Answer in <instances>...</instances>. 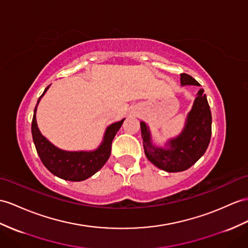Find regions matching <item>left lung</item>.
Segmentation results:
<instances>
[{
	"label": "left lung",
	"mask_w": 248,
	"mask_h": 248,
	"mask_svg": "<svg viewBox=\"0 0 248 248\" xmlns=\"http://www.w3.org/2000/svg\"><path fill=\"white\" fill-rule=\"evenodd\" d=\"M182 85L200 86L187 74H181ZM145 155L156 167L168 172L188 170L206 152L211 137V111L204 89H200L182 134L168 143V148L155 147L146 124L140 123Z\"/></svg>",
	"instance_id": "8db88e82"
}]
</instances>
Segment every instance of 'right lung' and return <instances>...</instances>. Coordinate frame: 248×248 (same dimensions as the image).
I'll list each match as a JSON object with an SVG mask.
<instances>
[{
	"label": "right lung",
	"mask_w": 248,
	"mask_h": 248,
	"mask_svg": "<svg viewBox=\"0 0 248 248\" xmlns=\"http://www.w3.org/2000/svg\"><path fill=\"white\" fill-rule=\"evenodd\" d=\"M48 87L49 86L46 87L44 93L40 96V99L46 93ZM40 99L38 100V103L34 108L31 123V134L35 149H37V153L44 166L54 176L63 180L74 181V182L86 180L96 171H99L110 156L112 140L117 131L120 129L121 125L123 124L124 119L120 122L111 124L106 129L104 141L95 152H64V150L53 146L50 142H48L41 135L38 128L37 120H35V111H37V106Z\"/></svg>",
	"instance_id": "obj_1"
}]
</instances>
